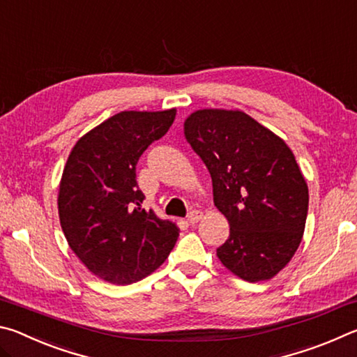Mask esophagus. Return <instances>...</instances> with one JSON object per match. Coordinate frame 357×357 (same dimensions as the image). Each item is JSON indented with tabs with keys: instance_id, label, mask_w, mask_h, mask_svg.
Returning a JSON list of instances; mask_svg holds the SVG:
<instances>
[{
	"instance_id": "34e87169",
	"label": "esophagus",
	"mask_w": 357,
	"mask_h": 357,
	"mask_svg": "<svg viewBox=\"0 0 357 357\" xmlns=\"http://www.w3.org/2000/svg\"><path fill=\"white\" fill-rule=\"evenodd\" d=\"M202 211H192V213L187 215V222L190 223V225H193V223H197L198 220L202 219Z\"/></svg>"
}]
</instances>
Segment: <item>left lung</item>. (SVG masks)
Masks as SVG:
<instances>
[{
    "label": "left lung",
    "mask_w": 357,
    "mask_h": 357,
    "mask_svg": "<svg viewBox=\"0 0 357 357\" xmlns=\"http://www.w3.org/2000/svg\"><path fill=\"white\" fill-rule=\"evenodd\" d=\"M184 135L209 170L214 204L229 223L217 257L243 280L273 279L298 250L309 209L291 149L239 110L193 112Z\"/></svg>",
    "instance_id": "8db88e82"
}]
</instances>
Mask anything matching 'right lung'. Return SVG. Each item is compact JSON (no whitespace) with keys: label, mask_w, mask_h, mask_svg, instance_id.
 Returning <instances> with one entry per match:
<instances>
[{"label":"right lung","mask_w":357,"mask_h":357,"mask_svg":"<svg viewBox=\"0 0 357 357\" xmlns=\"http://www.w3.org/2000/svg\"><path fill=\"white\" fill-rule=\"evenodd\" d=\"M174 116L176 108L121 112L84 134L66 162L58 193L63 233L80 261L113 285L154 273L176 244L179 228L142 208L135 173Z\"/></svg>","instance_id":"add662e5"}]
</instances>
